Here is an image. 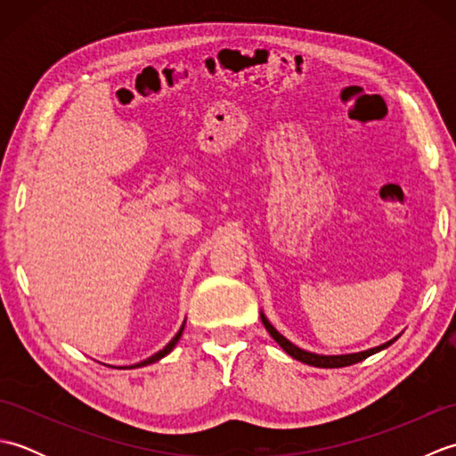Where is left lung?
I'll list each match as a JSON object with an SVG mask.
<instances>
[{"instance_id": "obj_1", "label": "left lung", "mask_w": 456, "mask_h": 456, "mask_svg": "<svg viewBox=\"0 0 456 456\" xmlns=\"http://www.w3.org/2000/svg\"><path fill=\"white\" fill-rule=\"evenodd\" d=\"M260 319H263V323H265V327H266V331L270 333V337H273L274 341H276L280 346H282L289 356L296 358V361H299V362L312 364V366H317V368H341V366H348V364L361 362V361H364L366 356H370V354H374V353H378V351H382V348L390 346V345L395 341V338H398V337H395V338H392V341H388V343H384V345H380V346H374V348H368V351H362V353L325 356V354L307 353V351H304V348H299V346H296L294 343H289L284 335H280V333L276 331V329H274L273 325H270V322L265 317V314H260Z\"/></svg>"}]
</instances>
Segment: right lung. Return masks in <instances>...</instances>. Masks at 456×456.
<instances>
[{
    "label": "right lung",
    "mask_w": 456,
    "mask_h": 456,
    "mask_svg": "<svg viewBox=\"0 0 456 456\" xmlns=\"http://www.w3.org/2000/svg\"><path fill=\"white\" fill-rule=\"evenodd\" d=\"M183 323H186V322H183ZM182 331H183V325L180 327V331L176 333V335H174V338H172V341L167 345V346H164L162 348V351H159L157 354H152V356H149L147 358V361H142V362H139V364H134V366H123V368H139V366H147V364H152V362H157V361H160V358L162 356H167L170 351H172V348L174 346H176V343L180 341V337H182Z\"/></svg>",
    "instance_id": "obj_1"
}]
</instances>
